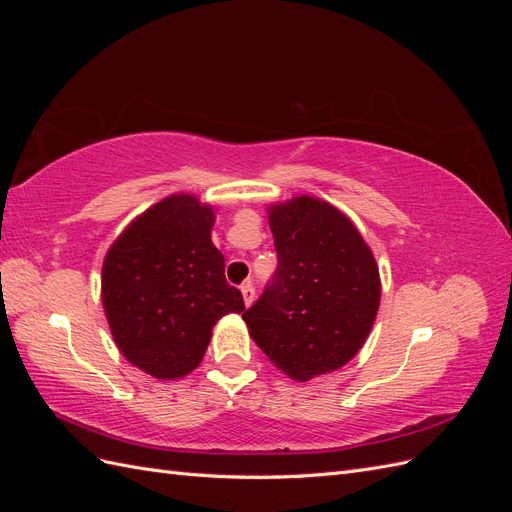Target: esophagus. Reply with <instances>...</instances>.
Instances as JSON below:
<instances>
[{
	"instance_id": "esophagus-1",
	"label": "esophagus",
	"mask_w": 512,
	"mask_h": 512,
	"mask_svg": "<svg viewBox=\"0 0 512 512\" xmlns=\"http://www.w3.org/2000/svg\"><path fill=\"white\" fill-rule=\"evenodd\" d=\"M241 294H243V303L250 307L254 303V297H256V290H254L252 282H247V284L241 286Z\"/></svg>"
}]
</instances>
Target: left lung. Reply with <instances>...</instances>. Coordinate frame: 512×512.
Instances as JSON below:
<instances>
[{
  "label": "left lung",
  "mask_w": 512,
  "mask_h": 512,
  "mask_svg": "<svg viewBox=\"0 0 512 512\" xmlns=\"http://www.w3.org/2000/svg\"><path fill=\"white\" fill-rule=\"evenodd\" d=\"M267 215L277 273L243 320L277 369L307 382L344 367L367 342L380 271L359 228L327 200L292 196Z\"/></svg>",
  "instance_id": "1"
}]
</instances>
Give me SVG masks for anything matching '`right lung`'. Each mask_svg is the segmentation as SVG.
Segmentation results:
<instances>
[{
	"instance_id": "add662e5",
	"label": "right lung",
	"mask_w": 512,
	"mask_h": 512,
	"mask_svg": "<svg viewBox=\"0 0 512 512\" xmlns=\"http://www.w3.org/2000/svg\"><path fill=\"white\" fill-rule=\"evenodd\" d=\"M215 207L170 194L123 228L102 262V307L119 352L156 380H179L207 352L222 316L241 314L211 241Z\"/></svg>"
}]
</instances>
